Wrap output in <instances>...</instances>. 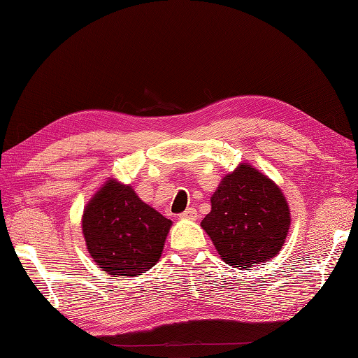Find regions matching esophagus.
Masks as SVG:
<instances>
[{
  "label": "esophagus",
  "instance_id": "esophagus-1",
  "mask_svg": "<svg viewBox=\"0 0 358 358\" xmlns=\"http://www.w3.org/2000/svg\"><path fill=\"white\" fill-rule=\"evenodd\" d=\"M181 218L185 220H195L196 218V209L195 208H187L183 214H181Z\"/></svg>",
  "mask_w": 358,
  "mask_h": 358
}]
</instances>
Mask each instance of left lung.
<instances>
[{"label": "left lung", "mask_w": 358, "mask_h": 358, "mask_svg": "<svg viewBox=\"0 0 358 358\" xmlns=\"http://www.w3.org/2000/svg\"><path fill=\"white\" fill-rule=\"evenodd\" d=\"M201 227L226 264L249 269L283 248L291 209L278 185L252 164L240 163L212 194L210 212Z\"/></svg>", "instance_id": "obj_1"}]
</instances>
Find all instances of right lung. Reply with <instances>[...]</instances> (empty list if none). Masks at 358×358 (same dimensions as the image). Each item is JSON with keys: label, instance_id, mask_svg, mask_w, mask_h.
I'll return each mask as SVG.
<instances>
[{"label": "right lung", "instance_id": "right-lung-1", "mask_svg": "<svg viewBox=\"0 0 358 358\" xmlns=\"http://www.w3.org/2000/svg\"><path fill=\"white\" fill-rule=\"evenodd\" d=\"M172 222L144 203L131 185L108 178L86 204L81 229L98 268L136 277L162 257Z\"/></svg>", "mask_w": 358, "mask_h": 358}]
</instances>
